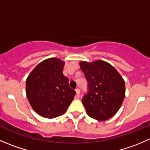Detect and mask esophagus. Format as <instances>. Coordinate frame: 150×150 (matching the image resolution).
I'll return each mask as SVG.
<instances>
[{
	"instance_id": "obj_1",
	"label": "esophagus",
	"mask_w": 150,
	"mask_h": 150,
	"mask_svg": "<svg viewBox=\"0 0 150 150\" xmlns=\"http://www.w3.org/2000/svg\"><path fill=\"white\" fill-rule=\"evenodd\" d=\"M75 92H76V96L78 98L80 97V90L79 89H76L75 90Z\"/></svg>"
}]
</instances>
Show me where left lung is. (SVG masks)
<instances>
[{"mask_svg":"<svg viewBox=\"0 0 150 150\" xmlns=\"http://www.w3.org/2000/svg\"><path fill=\"white\" fill-rule=\"evenodd\" d=\"M79 64L88 83V93L82 99L88 115L99 121L111 118L125 98L123 78L114 67L102 60Z\"/></svg>","mask_w":150,"mask_h":150,"instance_id":"8db88e82","label":"left lung"}]
</instances>
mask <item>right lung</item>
Instances as JSON below:
<instances>
[{
    "label": "right lung",
    "mask_w": 150,
    "mask_h": 150,
    "mask_svg": "<svg viewBox=\"0 0 150 150\" xmlns=\"http://www.w3.org/2000/svg\"><path fill=\"white\" fill-rule=\"evenodd\" d=\"M65 62L49 58L39 63L26 80V94L32 108L39 115L54 118L64 114L75 96L63 75Z\"/></svg>",
    "instance_id": "right-lung-1"
}]
</instances>
